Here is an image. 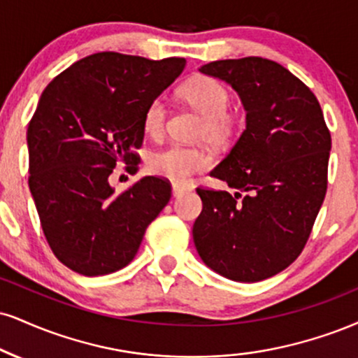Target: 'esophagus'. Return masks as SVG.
<instances>
[{
    "instance_id": "1",
    "label": "esophagus",
    "mask_w": 358,
    "mask_h": 358,
    "mask_svg": "<svg viewBox=\"0 0 358 358\" xmlns=\"http://www.w3.org/2000/svg\"><path fill=\"white\" fill-rule=\"evenodd\" d=\"M171 192H173V196L178 198L185 195V193L192 192L190 187H185V185H178V183H173V187H171Z\"/></svg>"
}]
</instances>
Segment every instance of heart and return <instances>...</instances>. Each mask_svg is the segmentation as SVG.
<instances>
[{
  "label": "heart",
  "instance_id": "heart-1",
  "mask_svg": "<svg viewBox=\"0 0 358 358\" xmlns=\"http://www.w3.org/2000/svg\"><path fill=\"white\" fill-rule=\"evenodd\" d=\"M183 100L205 118L201 136L210 143H225L235 130V120L228 115L230 93L220 81L208 76H196L182 86ZM168 120L165 98L158 96L148 103L143 115V130L148 136L160 138ZM210 165V158L203 152L187 148L182 145H170L166 148L150 153L146 166L153 175L175 183H187L198 171Z\"/></svg>",
  "mask_w": 358,
  "mask_h": 358
}]
</instances>
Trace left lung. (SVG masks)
<instances>
[{"mask_svg": "<svg viewBox=\"0 0 358 358\" xmlns=\"http://www.w3.org/2000/svg\"><path fill=\"white\" fill-rule=\"evenodd\" d=\"M238 93L247 127L212 176L235 188H196L203 210L193 242L206 266L235 282H260L302 253L327 192L331 148L320 103L272 59L203 64Z\"/></svg>", "mask_w": 358, "mask_h": 358, "instance_id": "obj_1", "label": "left lung"}]
</instances>
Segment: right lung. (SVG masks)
Listing matches in <instances>:
<instances>
[{
  "instance_id": "obj_1",
  "label": "right lung",
  "mask_w": 358,
  "mask_h": 358,
  "mask_svg": "<svg viewBox=\"0 0 358 358\" xmlns=\"http://www.w3.org/2000/svg\"><path fill=\"white\" fill-rule=\"evenodd\" d=\"M183 68V58L103 51L41 93L27 133L28 185L51 250L73 272L98 277L127 266L170 201L166 180L143 176L116 195L108 178L123 163L136 170L146 106Z\"/></svg>"
}]
</instances>
